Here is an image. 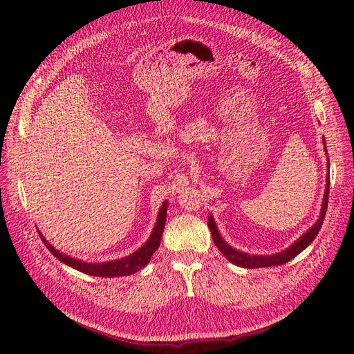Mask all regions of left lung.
<instances>
[{
    "instance_id": "8db88e82",
    "label": "left lung",
    "mask_w": 354,
    "mask_h": 354,
    "mask_svg": "<svg viewBox=\"0 0 354 354\" xmlns=\"http://www.w3.org/2000/svg\"><path fill=\"white\" fill-rule=\"evenodd\" d=\"M324 146H325V153L328 158V174H326V186H325V194H324V201H322V208H320V214L317 221L313 224L312 227H308L307 232H304L301 236H299L295 242H292V245H289L288 248H285L281 252L276 254H270V255H259V254H248L239 251L236 248L230 246L224 238L221 236V233L217 229V224L214 221L212 214L208 216V227L211 230L212 234V241L214 243L217 245V248L220 250V252L226 257V259L236 264L239 267H245V269H259V267H270V266H281L288 263L289 260H292L294 257H297L299 252L304 251L307 246L313 242V239L317 236V233L322 227V223L325 218L326 214V208H328V198H329V156H328V151H326V143L324 138Z\"/></svg>"
}]
</instances>
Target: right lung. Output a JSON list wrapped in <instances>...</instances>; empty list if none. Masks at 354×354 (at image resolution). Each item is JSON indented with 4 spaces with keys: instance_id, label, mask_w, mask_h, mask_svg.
<instances>
[{
    "instance_id": "add662e5",
    "label": "right lung",
    "mask_w": 354,
    "mask_h": 354,
    "mask_svg": "<svg viewBox=\"0 0 354 354\" xmlns=\"http://www.w3.org/2000/svg\"><path fill=\"white\" fill-rule=\"evenodd\" d=\"M167 209H168V202L164 201V203L159 208L158 218L151 236H149V239L140 246V248L130 255L122 257V259L104 261V263H88V261L75 259V257H71L68 254H63L59 250H56L44 236H42V233L39 230L38 233L42 242H44V245L48 248V251L55 255L56 259H59L63 264L72 267L75 270L82 272L90 276H99V277L127 276L143 269V267L151 261V257L153 255V252L159 248V243H160V239H162V233L165 227V221H167Z\"/></svg>"
}]
</instances>
